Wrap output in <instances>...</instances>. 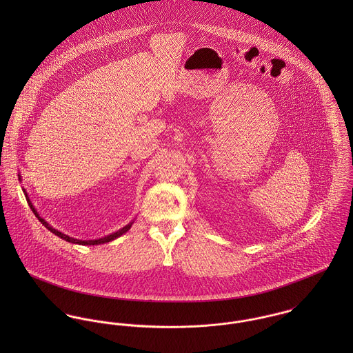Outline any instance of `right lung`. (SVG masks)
Masks as SVG:
<instances>
[{
	"label": "right lung",
	"mask_w": 353,
	"mask_h": 353,
	"mask_svg": "<svg viewBox=\"0 0 353 353\" xmlns=\"http://www.w3.org/2000/svg\"><path fill=\"white\" fill-rule=\"evenodd\" d=\"M20 176V175H19ZM19 179H21V178H19ZM23 192H24V196H26V199H27V202H28V205H30V208L32 209V212L35 213V216L38 217V220L50 231L52 232L54 235H57L58 238H61V239H63V241H66V242H70V243H74V245H84V246H92V245H103V243H107V242H111V241H114V239H117V238H119L121 235H123L125 232H128L129 230H130V227H132V224H133V221H130L128 225H125L123 228H121V230H118L117 232H112V234H110V235H107V236H104V238H101V239H94V241H80V239H74V238H72V236H68V235H65V234H62V232H59L58 230H55V228H52L50 224L45 220V219H42L41 216H39V213L37 212V209L34 208V205H32V202L30 201V199H28V196H27V192H26V189H23Z\"/></svg>",
	"instance_id": "obj_1"
}]
</instances>
